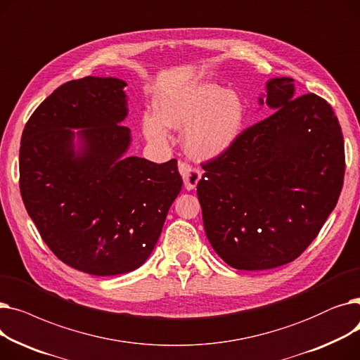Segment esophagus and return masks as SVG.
<instances>
[{"label":"esophagus","mask_w":360,"mask_h":360,"mask_svg":"<svg viewBox=\"0 0 360 360\" xmlns=\"http://www.w3.org/2000/svg\"><path fill=\"white\" fill-rule=\"evenodd\" d=\"M179 174L182 175V179H184V185L186 190H194V188L197 186L198 181H200V169L198 167H194L191 165H188L186 162H181L179 163Z\"/></svg>","instance_id":"esophagus-1"}]
</instances>
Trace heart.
I'll return each instance as SVG.
<instances>
[{"label": "heart", "mask_w": 360, "mask_h": 360, "mask_svg": "<svg viewBox=\"0 0 360 360\" xmlns=\"http://www.w3.org/2000/svg\"><path fill=\"white\" fill-rule=\"evenodd\" d=\"M156 115H144L147 141L165 144L169 128H186L185 148L195 159L223 155L239 137L245 106L236 93L214 83H200L162 94L155 102Z\"/></svg>", "instance_id": "b5f03b06"}]
</instances>
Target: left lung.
<instances>
[{"label":"left lung","instance_id":"1","mask_svg":"<svg viewBox=\"0 0 360 360\" xmlns=\"http://www.w3.org/2000/svg\"><path fill=\"white\" fill-rule=\"evenodd\" d=\"M293 96V79L267 82L266 103L274 113L202 163L197 194L205 235L236 270L296 259L342 193L345 140L333 108L314 93Z\"/></svg>","mask_w":360,"mask_h":360}]
</instances>
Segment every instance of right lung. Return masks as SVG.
Returning <instances> with one entry per match:
<instances>
[{
    "label": "right lung",
    "instance_id": "add662e5",
    "mask_svg": "<svg viewBox=\"0 0 360 360\" xmlns=\"http://www.w3.org/2000/svg\"><path fill=\"white\" fill-rule=\"evenodd\" d=\"M125 86L90 75L64 83L32 113L20 141V193L30 219L56 257L93 276L144 264L182 188L175 159L158 165L124 156L131 143L121 125Z\"/></svg>",
    "mask_w": 360,
    "mask_h": 360
}]
</instances>
